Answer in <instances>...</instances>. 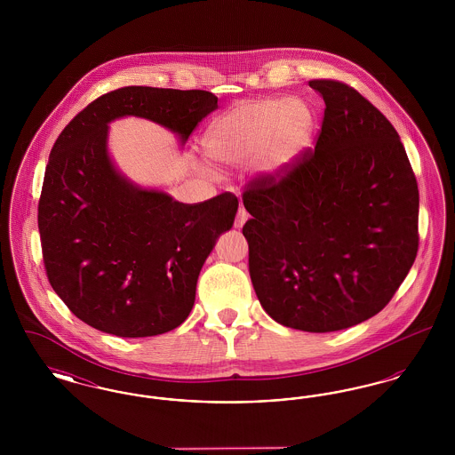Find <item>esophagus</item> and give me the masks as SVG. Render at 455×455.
<instances>
[{
	"instance_id": "1",
	"label": "esophagus",
	"mask_w": 455,
	"mask_h": 455,
	"mask_svg": "<svg viewBox=\"0 0 455 455\" xmlns=\"http://www.w3.org/2000/svg\"><path fill=\"white\" fill-rule=\"evenodd\" d=\"M249 220V215H247V212L243 210V208H240L238 210L237 217H235V228H242L243 227V223Z\"/></svg>"
}]
</instances>
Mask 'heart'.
Wrapping results in <instances>:
<instances>
[{
  "label": "heart",
  "instance_id": "1",
  "mask_svg": "<svg viewBox=\"0 0 455 455\" xmlns=\"http://www.w3.org/2000/svg\"><path fill=\"white\" fill-rule=\"evenodd\" d=\"M314 128L315 114L305 100H249L218 117L203 138V148L210 160L227 167L259 159L260 173L278 179L308 147Z\"/></svg>",
  "mask_w": 455,
  "mask_h": 455
}]
</instances>
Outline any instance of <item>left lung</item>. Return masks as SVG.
Returning <instances> with one entry per match:
<instances>
[{
    "instance_id": "obj_1",
    "label": "left lung",
    "mask_w": 455,
    "mask_h": 455,
    "mask_svg": "<svg viewBox=\"0 0 455 455\" xmlns=\"http://www.w3.org/2000/svg\"><path fill=\"white\" fill-rule=\"evenodd\" d=\"M308 85L324 99L314 150L280 180L242 195L249 273L276 323L332 332L379 314L418 252L419 195L397 131L355 88Z\"/></svg>"
}]
</instances>
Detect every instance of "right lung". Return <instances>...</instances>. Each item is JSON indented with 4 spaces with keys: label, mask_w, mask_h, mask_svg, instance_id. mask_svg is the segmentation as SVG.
Masks as SVG:
<instances>
[{
    "label": "right lung",
    "mask_w": 455,
    "mask_h": 455,
    "mask_svg": "<svg viewBox=\"0 0 455 455\" xmlns=\"http://www.w3.org/2000/svg\"><path fill=\"white\" fill-rule=\"evenodd\" d=\"M215 108L217 97L204 90L117 88L58 136L39 201L44 266L52 290L85 324L147 338L188 319L199 271L234 225L237 196L184 204L134 184L108 155V124L143 117L184 145Z\"/></svg>",
    "instance_id": "right-lung-1"
}]
</instances>
